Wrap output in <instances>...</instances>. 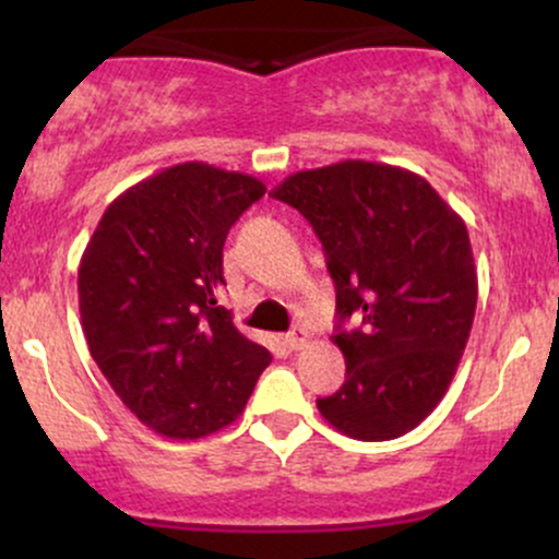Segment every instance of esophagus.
I'll use <instances>...</instances> for the list:
<instances>
[{
	"label": "esophagus",
	"mask_w": 559,
	"mask_h": 559,
	"mask_svg": "<svg viewBox=\"0 0 559 559\" xmlns=\"http://www.w3.org/2000/svg\"><path fill=\"white\" fill-rule=\"evenodd\" d=\"M307 342H310V333H307V329H301V325H294V329L286 333L288 349H301Z\"/></svg>",
	"instance_id": "obj_1"
}]
</instances>
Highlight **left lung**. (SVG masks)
Returning <instances> with one entry per match:
<instances>
[{
  "instance_id": "8db88e82",
  "label": "left lung",
  "mask_w": 559,
  "mask_h": 559,
  "mask_svg": "<svg viewBox=\"0 0 559 559\" xmlns=\"http://www.w3.org/2000/svg\"><path fill=\"white\" fill-rule=\"evenodd\" d=\"M310 221L336 286L346 381L318 409L360 441L420 426L457 373L478 301L465 221L418 173L365 159L299 170L271 191ZM352 317L358 325L344 330Z\"/></svg>"
}]
</instances>
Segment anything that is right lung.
<instances>
[{"label": "right lung", "mask_w": 559, "mask_h": 559, "mask_svg": "<svg viewBox=\"0 0 559 559\" xmlns=\"http://www.w3.org/2000/svg\"><path fill=\"white\" fill-rule=\"evenodd\" d=\"M265 194L247 173L181 163L126 189L79 265L88 352L120 402L168 439H202L241 415L271 352L217 305L223 243Z\"/></svg>", "instance_id": "1"}]
</instances>
